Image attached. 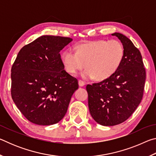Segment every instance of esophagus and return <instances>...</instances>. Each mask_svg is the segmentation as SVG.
<instances>
[{
    "label": "esophagus",
    "instance_id": "1",
    "mask_svg": "<svg viewBox=\"0 0 156 156\" xmlns=\"http://www.w3.org/2000/svg\"><path fill=\"white\" fill-rule=\"evenodd\" d=\"M78 84H79V86H80V87H83L84 84H85V83H84L83 80H78Z\"/></svg>",
    "mask_w": 156,
    "mask_h": 156
}]
</instances>
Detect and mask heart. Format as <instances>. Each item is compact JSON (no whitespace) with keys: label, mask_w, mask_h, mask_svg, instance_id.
I'll return each mask as SVG.
<instances>
[{"label":"heart","mask_w":156,"mask_h":156,"mask_svg":"<svg viewBox=\"0 0 156 156\" xmlns=\"http://www.w3.org/2000/svg\"><path fill=\"white\" fill-rule=\"evenodd\" d=\"M76 52L68 49L62 53V62L66 72L75 75L84 67V78L106 80L114 73L122 62L125 49L117 40H99L76 46Z\"/></svg>","instance_id":"1"}]
</instances>
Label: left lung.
Wrapping results in <instances>:
<instances>
[{
    "mask_svg": "<svg viewBox=\"0 0 156 156\" xmlns=\"http://www.w3.org/2000/svg\"><path fill=\"white\" fill-rule=\"evenodd\" d=\"M112 35L118 37L125 49L121 65L109 78L86 87L91 115L103 126L119 125L133 114L142 99L146 80L138 49L123 34Z\"/></svg>",
    "mask_w": 156,
    "mask_h": 156,
    "instance_id": "obj_1",
    "label": "left lung"
}]
</instances>
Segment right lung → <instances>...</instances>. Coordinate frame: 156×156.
Masks as SVG:
<instances>
[{"label": "right lung", "mask_w": 156, "mask_h": 156, "mask_svg": "<svg viewBox=\"0 0 156 156\" xmlns=\"http://www.w3.org/2000/svg\"><path fill=\"white\" fill-rule=\"evenodd\" d=\"M72 41L68 37L42 36L18 52L12 67L11 94L31 122L54 125L67 113L78 82L66 72L60 51Z\"/></svg>", "instance_id": "1"}]
</instances>
